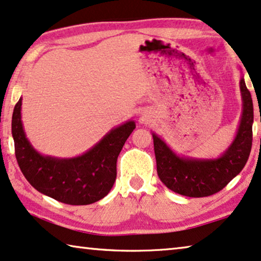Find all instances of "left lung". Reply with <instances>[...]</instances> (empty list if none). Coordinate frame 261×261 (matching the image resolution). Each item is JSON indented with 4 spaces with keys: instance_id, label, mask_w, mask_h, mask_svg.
Wrapping results in <instances>:
<instances>
[{
    "instance_id": "1",
    "label": "left lung",
    "mask_w": 261,
    "mask_h": 261,
    "mask_svg": "<svg viewBox=\"0 0 261 261\" xmlns=\"http://www.w3.org/2000/svg\"><path fill=\"white\" fill-rule=\"evenodd\" d=\"M243 111L234 139L216 158L178 154L152 132L157 173L166 188L181 196L200 198L223 190L246 164L252 147L253 102L242 76L239 82Z\"/></svg>"
}]
</instances>
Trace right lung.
<instances>
[{
  "mask_svg": "<svg viewBox=\"0 0 261 261\" xmlns=\"http://www.w3.org/2000/svg\"><path fill=\"white\" fill-rule=\"evenodd\" d=\"M22 97L14 108L11 134L15 154L23 176L38 192L61 203L89 205L110 192L117 176V158L135 130L126 120L108 132L84 153L71 158L42 154L31 145L22 123Z\"/></svg>",
  "mask_w": 261,
  "mask_h": 261,
  "instance_id": "obj_1",
  "label": "right lung"
}]
</instances>
